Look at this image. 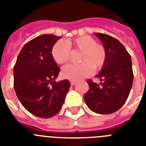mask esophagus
<instances>
[{"mask_svg": "<svg viewBox=\"0 0 146 146\" xmlns=\"http://www.w3.org/2000/svg\"><path fill=\"white\" fill-rule=\"evenodd\" d=\"M76 81H74V80H70V84L71 86H74V85L76 84Z\"/></svg>", "mask_w": 146, "mask_h": 146, "instance_id": "34e87169", "label": "esophagus"}]
</instances>
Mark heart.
<instances>
[{
    "mask_svg": "<svg viewBox=\"0 0 146 146\" xmlns=\"http://www.w3.org/2000/svg\"><path fill=\"white\" fill-rule=\"evenodd\" d=\"M82 51L80 64H67L62 68L61 75L65 79L77 80L89 76L92 72V66L94 70L101 68L105 61L106 54L104 48L93 38L89 35L81 36L74 40H67L66 43L62 41L56 42L51 50V55L57 64H62L70 58V48Z\"/></svg>",
    "mask_w": 146,
    "mask_h": 146,
    "instance_id": "obj_1",
    "label": "heart"
}]
</instances>
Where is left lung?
Returning <instances> with one entry per match:
<instances>
[{"label":"left lung","instance_id":"1","mask_svg":"<svg viewBox=\"0 0 146 146\" xmlns=\"http://www.w3.org/2000/svg\"><path fill=\"white\" fill-rule=\"evenodd\" d=\"M94 35L102 42L106 57L100 73L96 76L101 82L87 81L89 89L84 100L94 112L109 114L119 110L129 95L133 82L131 57L115 38L102 33Z\"/></svg>","mask_w":146,"mask_h":146}]
</instances>
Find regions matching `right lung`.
Segmentation results:
<instances>
[{
  "label": "right lung",
  "instance_id": "1",
  "mask_svg": "<svg viewBox=\"0 0 146 146\" xmlns=\"http://www.w3.org/2000/svg\"><path fill=\"white\" fill-rule=\"evenodd\" d=\"M60 38L44 34L27 42L13 67L17 98L29 112L38 117L57 114L70 87L68 80L55 82L60 68L53 59L51 50Z\"/></svg>",
  "mask_w": 146,
  "mask_h": 146
}]
</instances>
